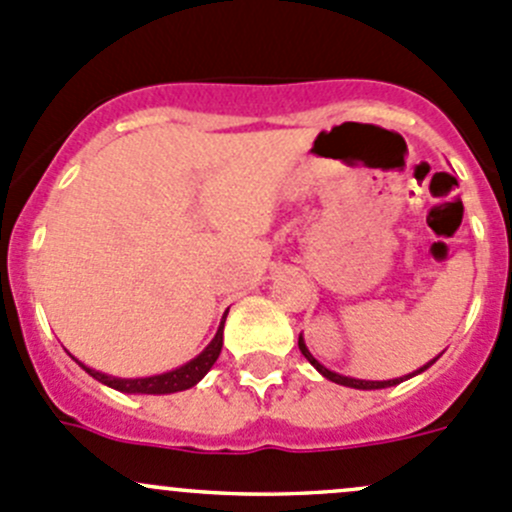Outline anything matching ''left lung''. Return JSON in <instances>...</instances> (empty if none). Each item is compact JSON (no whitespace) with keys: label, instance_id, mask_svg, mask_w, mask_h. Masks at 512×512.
Here are the masks:
<instances>
[{"label":"left lung","instance_id":"8db88e82","mask_svg":"<svg viewBox=\"0 0 512 512\" xmlns=\"http://www.w3.org/2000/svg\"><path fill=\"white\" fill-rule=\"evenodd\" d=\"M299 352L304 354V359L309 361V364L314 366V369L319 371V374L324 376V379H329V381H334V384H339V386H349V389H361V391H374V389H389V386H396V384H401V381H406V379H411V376H418V374H423V371L428 369V366H433L436 364L438 359H441V354L438 356H433L431 361H426V364L423 366H418L416 371H411V374H406V376H396V379H386V381H371V379H354V376H344V374H339V371H332V369H327V366L322 364V361H317L314 359V354L309 352V347L307 344H304V337L302 334H299Z\"/></svg>","mask_w":512,"mask_h":512}]
</instances>
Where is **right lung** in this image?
<instances>
[{"label":"right lung","instance_id":"obj_1","mask_svg":"<svg viewBox=\"0 0 512 512\" xmlns=\"http://www.w3.org/2000/svg\"><path fill=\"white\" fill-rule=\"evenodd\" d=\"M225 317L227 312L220 319V327L215 332V337L210 339L208 347L203 349L195 359L185 361L183 366H175V369L163 371V374H153V376H138V379H121V376H111V374H103V371L91 369L86 366L84 361L76 359L74 354H69L81 369L86 371L89 376H94L96 381H101L103 386H111V389L121 391V394H151V396H165V394H175V391H185V389H193L210 369L213 364L218 361L220 349H223V329H225Z\"/></svg>","mask_w":512,"mask_h":512}]
</instances>
